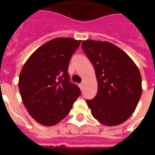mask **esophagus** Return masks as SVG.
<instances>
[{
  "instance_id": "1",
  "label": "esophagus",
  "mask_w": 155,
  "mask_h": 155,
  "mask_svg": "<svg viewBox=\"0 0 155 155\" xmlns=\"http://www.w3.org/2000/svg\"><path fill=\"white\" fill-rule=\"evenodd\" d=\"M83 87H84V84H82V83H81V84H79V87H80V88L83 89Z\"/></svg>"
}]
</instances>
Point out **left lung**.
I'll return each mask as SVG.
<instances>
[{"mask_svg":"<svg viewBox=\"0 0 155 155\" xmlns=\"http://www.w3.org/2000/svg\"><path fill=\"white\" fill-rule=\"evenodd\" d=\"M82 48L95 68L98 93L87 100L91 113L106 126L120 125L131 116L142 95V78L132 59L109 42L82 41Z\"/></svg>","mask_w":155,"mask_h":155,"instance_id":"1","label":"left lung"}]
</instances>
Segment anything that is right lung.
<instances>
[{
  "instance_id": "1",
  "label": "right lung",
  "mask_w": 155,
  "mask_h": 155,
  "mask_svg": "<svg viewBox=\"0 0 155 155\" xmlns=\"http://www.w3.org/2000/svg\"><path fill=\"white\" fill-rule=\"evenodd\" d=\"M81 40L55 38L36 49L24 64L18 88L24 105L31 117L45 126H54L64 119L81 94L69 82L68 63Z\"/></svg>"
}]
</instances>
